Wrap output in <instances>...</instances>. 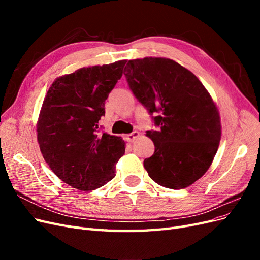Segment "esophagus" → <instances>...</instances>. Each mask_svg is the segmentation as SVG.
Instances as JSON below:
<instances>
[{"label": "esophagus", "mask_w": 260, "mask_h": 260, "mask_svg": "<svg viewBox=\"0 0 260 260\" xmlns=\"http://www.w3.org/2000/svg\"><path fill=\"white\" fill-rule=\"evenodd\" d=\"M140 137V132L139 131H133L130 135L125 136V140L128 141V142H133L136 139H138Z\"/></svg>", "instance_id": "obj_1"}]
</instances>
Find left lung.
<instances>
[{"instance_id": "obj_1", "label": "left lung", "mask_w": 260, "mask_h": 260, "mask_svg": "<svg viewBox=\"0 0 260 260\" xmlns=\"http://www.w3.org/2000/svg\"><path fill=\"white\" fill-rule=\"evenodd\" d=\"M131 91L158 130L146 136L155 145L144 168L157 184L180 190L208 170L221 139L219 111L190 70L164 57L131 59L124 67Z\"/></svg>"}]
</instances>
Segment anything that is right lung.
Returning <instances> with one entry per match:
<instances>
[{
    "instance_id": "add662e5",
    "label": "right lung",
    "mask_w": 260,
    "mask_h": 260,
    "mask_svg": "<svg viewBox=\"0 0 260 260\" xmlns=\"http://www.w3.org/2000/svg\"><path fill=\"white\" fill-rule=\"evenodd\" d=\"M124 65L118 60L58 77L43 101L37 122L40 151L54 174L78 190H95L114 179L124 154L120 137L99 133L105 101Z\"/></svg>"
}]
</instances>
